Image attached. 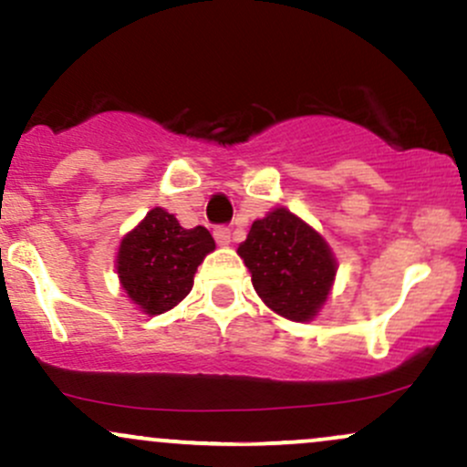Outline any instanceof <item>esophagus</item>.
Wrapping results in <instances>:
<instances>
[{
	"label": "esophagus",
	"mask_w": 467,
	"mask_h": 467,
	"mask_svg": "<svg viewBox=\"0 0 467 467\" xmlns=\"http://www.w3.org/2000/svg\"><path fill=\"white\" fill-rule=\"evenodd\" d=\"M215 241L219 245H223V248H226V245H230V241H233V237H230V230L228 228H223V226H219V228H215Z\"/></svg>",
	"instance_id": "esophagus-1"
}]
</instances>
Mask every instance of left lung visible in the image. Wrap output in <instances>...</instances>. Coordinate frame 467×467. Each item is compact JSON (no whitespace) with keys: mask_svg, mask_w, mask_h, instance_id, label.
Listing matches in <instances>:
<instances>
[{"mask_svg":"<svg viewBox=\"0 0 467 467\" xmlns=\"http://www.w3.org/2000/svg\"><path fill=\"white\" fill-rule=\"evenodd\" d=\"M237 254L261 301L294 323L314 320L334 287L337 261L329 244L283 206L252 223Z\"/></svg>","mask_w":467,"mask_h":467,"instance_id":"obj_1","label":"left lung"}]
</instances>
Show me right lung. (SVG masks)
<instances>
[{
  "mask_svg": "<svg viewBox=\"0 0 467 467\" xmlns=\"http://www.w3.org/2000/svg\"><path fill=\"white\" fill-rule=\"evenodd\" d=\"M213 250L206 228H182L175 215L155 206L122 237L118 281L142 314H164L189 296L197 265Z\"/></svg>",
  "mask_w": 467,
  "mask_h": 467,
  "instance_id": "obj_1",
  "label": "right lung"
}]
</instances>
